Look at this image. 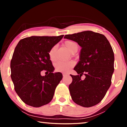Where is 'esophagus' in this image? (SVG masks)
I'll list each match as a JSON object with an SVG mask.
<instances>
[{
    "instance_id": "1",
    "label": "esophagus",
    "mask_w": 127,
    "mask_h": 127,
    "mask_svg": "<svg viewBox=\"0 0 127 127\" xmlns=\"http://www.w3.org/2000/svg\"><path fill=\"white\" fill-rule=\"evenodd\" d=\"M68 75V74H66V73H63V77H65V76H66Z\"/></svg>"
}]
</instances>
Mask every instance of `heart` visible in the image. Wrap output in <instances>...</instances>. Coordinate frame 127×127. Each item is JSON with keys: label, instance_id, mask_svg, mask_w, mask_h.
Wrapping results in <instances>:
<instances>
[{"label": "heart", "instance_id": "b5f03b06", "mask_svg": "<svg viewBox=\"0 0 127 127\" xmlns=\"http://www.w3.org/2000/svg\"><path fill=\"white\" fill-rule=\"evenodd\" d=\"M64 45L71 53L76 48H78V45L76 43L72 41H66L64 42ZM57 46L55 45L53 46L49 51V57L51 61H54L55 60V52L57 50ZM74 65V62L72 61L66 62H58L55 64V70L58 72H68Z\"/></svg>", "mask_w": 127, "mask_h": 127}]
</instances>
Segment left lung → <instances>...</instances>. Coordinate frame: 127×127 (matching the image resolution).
<instances>
[{
	"mask_svg": "<svg viewBox=\"0 0 127 127\" xmlns=\"http://www.w3.org/2000/svg\"><path fill=\"white\" fill-rule=\"evenodd\" d=\"M64 38L81 46L79 62L74 68L78 75L73 76L69 86L70 96L76 104L85 107L95 106L101 101L111 83L114 70V55L105 36L91 31H83ZM86 76L82 80L81 76Z\"/></svg>",
	"mask_w": 127,
	"mask_h": 127,
	"instance_id": "8db88e82",
	"label": "left lung"
}]
</instances>
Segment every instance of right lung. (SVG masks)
<instances>
[{
  "instance_id": "add662e5",
  "label": "right lung",
  "mask_w": 127,
  "mask_h": 127,
  "mask_svg": "<svg viewBox=\"0 0 127 127\" xmlns=\"http://www.w3.org/2000/svg\"><path fill=\"white\" fill-rule=\"evenodd\" d=\"M63 36L26 37L21 39L15 48L10 61V76L15 91L26 104L38 107L53 99L63 75L53 72L54 67L49 51ZM42 70L46 71L48 75L42 76Z\"/></svg>"
}]
</instances>
